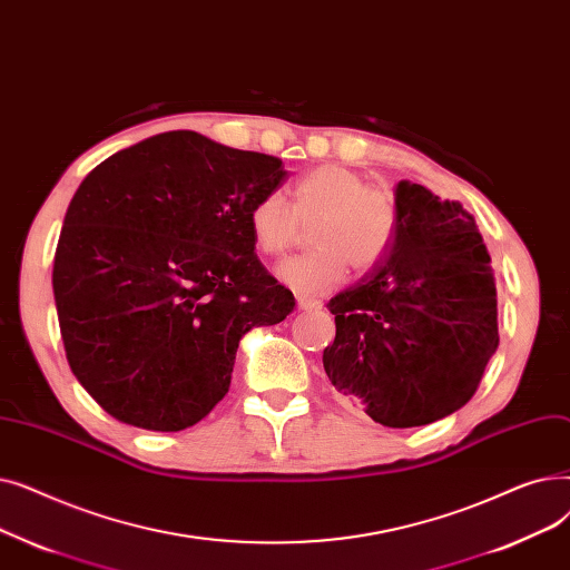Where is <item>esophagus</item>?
Returning a JSON list of instances; mask_svg holds the SVG:
<instances>
[{
    "instance_id": "34e87169",
    "label": "esophagus",
    "mask_w": 570,
    "mask_h": 570,
    "mask_svg": "<svg viewBox=\"0 0 570 570\" xmlns=\"http://www.w3.org/2000/svg\"><path fill=\"white\" fill-rule=\"evenodd\" d=\"M296 306H299V311H317L320 302L311 299V296H296Z\"/></svg>"
}]
</instances>
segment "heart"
<instances>
[{"mask_svg":"<svg viewBox=\"0 0 570 570\" xmlns=\"http://www.w3.org/2000/svg\"><path fill=\"white\" fill-rule=\"evenodd\" d=\"M248 232L259 255L278 257L299 238V223L311 227L313 250L278 264L281 283L317 296L334 289L347 264L366 271L387 253L396 208L383 189L345 167H320L294 183L292 204L278 189L259 195L248 208Z\"/></svg>","mask_w":570,"mask_h":570,"instance_id":"1","label":"heart"}]
</instances>
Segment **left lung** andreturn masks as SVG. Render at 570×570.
Returning a JSON list of instances; mask_svg holds the SVG:
<instances>
[{
	"mask_svg": "<svg viewBox=\"0 0 570 570\" xmlns=\"http://www.w3.org/2000/svg\"><path fill=\"white\" fill-rule=\"evenodd\" d=\"M387 253L327 304L332 385L392 429L431 424L475 394L499 347L497 283L473 215L424 185L394 187Z\"/></svg>",
	"mask_w": 570,
	"mask_h": 570,
	"instance_id": "obj_1",
	"label": "left lung"
}]
</instances>
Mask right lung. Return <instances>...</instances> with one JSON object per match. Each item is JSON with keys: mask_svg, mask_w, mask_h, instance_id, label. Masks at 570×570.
<instances>
[{"mask_svg": "<svg viewBox=\"0 0 570 570\" xmlns=\"http://www.w3.org/2000/svg\"><path fill=\"white\" fill-rule=\"evenodd\" d=\"M285 174L278 157L178 129L80 183L52 294L69 366L108 415L148 431L197 424L229 390L238 341L292 313L246 220Z\"/></svg>", "mask_w": 570, "mask_h": 570, "instance_id": "1", "label": "right lung"}]
</instances>
